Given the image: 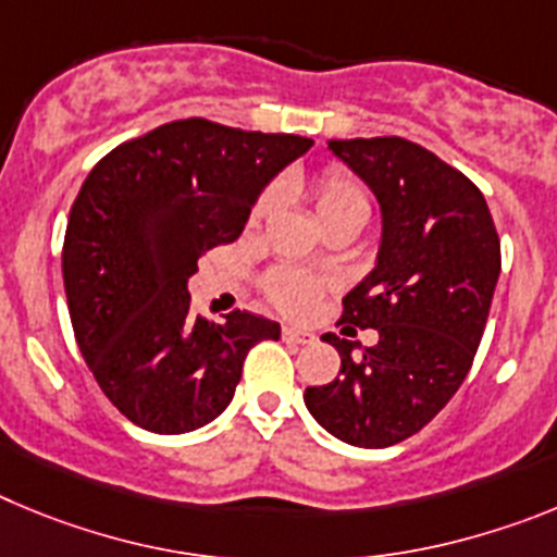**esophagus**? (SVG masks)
I'll return each mask as SVG.
<instances>
[{"instance_id": "1", "label": "esophagus", "mask_w": 557, "mask_h": 557, "mask_svg": "<svg viewBox=\"0 0 557 557\" xmlns=\"http://www.w3.org/2000/svg\"><path fill=\"white\" fill-rule=\"evenodd\" d=\"M283 341L285 344H294V347H302V344H310V341H313V335L297 327H283Z\"/></svg>"}]
</instances>
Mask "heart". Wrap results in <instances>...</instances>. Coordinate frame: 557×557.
Masks as SVG:
<instances>
[{
	"label": "heart",
	"mask_w": 557,
	"mask_h": 557,
	"mask_svg": "<svg viewBox=\"0 0 557 557\" xmlns=\"http://www.w3.org/2000/svg\"><path fill=\"white\" fill-rule=\"evenodd\" d=\"M285 188L299 194L310 205L315 222L322 224L324 230L335 227V224H360L363 227L369 213H372V199H369L363 185L341 166L319 169L313 174H297V177H290L285 183ZM274 202H277L274 188L260 191L249 219L260 222L263 216H269ZM263 288H267V297L288 315H305L313 308L315 297H319V283L308 274L294 272V269L269 272L267 280H263Z\"/></svg>",
	"instance_id": "obj_1"
}]
</instances>
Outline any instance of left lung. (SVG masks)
I'll use <instances>...</instances> for the list:
<instances>
[{
  "label": "left lung",
  "mask_w": 557,
  "mask_h": 557,
  "mask_svg": "<svg viewBox=\"0 0 557 557\" xmlns=\"http://www.w3.org/2000/svg\"><path fill=\"white\" fill-rule=\"evenodd\" d=\"M377 197V267L344 297V333L377 330V344L324 333L341 355L333 383L305 405L335 438L383 449L410 438L453 399L472 369L499 277V235L472 180L419 144L383 135L327 141Z\"/></svg>",
  "instance_id": "1"
}]
</instances>
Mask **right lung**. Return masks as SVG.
Returning <instances> with one entry per match:
<instances>
[{
	"label": "right lung",
	"instance_id": "obj_1",
	"mask_svg": "<svg viewBox=\"0 0 557 557\" xmlns=\"http://www.w3.org/2000/svg\"><path fill=\"white\" fill-rule=\"evenodd\" d=\"M313 147L288 133H247L180 119L124 141L85 177L63 238L74 338L104 397L149 433L213 422L244 358L280 324L233 310L191 313L197 260L242 235L269 180Z\"/></svg>",
	"mask_w": 557,
	"mask_h": 557
}]
</instances>
